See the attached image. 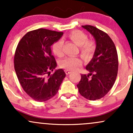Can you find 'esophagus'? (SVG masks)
Wrapping results in <instances>:
<instances>
[{"mask_svg": "<svg viewBox=\"0 0 133 133\" xmlns=\"http://www.w3.org/2000/svg\"><path fill=\"white\" fill-rule=\"evenodd\" d=\"M65 74H67V75H68V74H71V73H72V71H69V70H65Z\"/></svg>", "mask_w": 133, "mask_h": 133, "instance_id": "34e87169", "label": "esophagus"}]
</instances>
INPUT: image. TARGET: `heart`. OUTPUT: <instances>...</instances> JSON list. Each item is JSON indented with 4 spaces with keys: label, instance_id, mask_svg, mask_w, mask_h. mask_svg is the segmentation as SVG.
Listing matches in <instances>:
<instances>
[{
    "label": "heart",
    "instance_id": "1",
    "mask_svg": "<svg viewBox=\"0 0 133 133\" xmlns=\"http://www.w3.org/2000/svg\"><path fill=\"white\" fill-rule=\"evenodd\" d=\"M69 37L76 45L81 47V52L84 57H89L93 54L96 48V44L93 41H88V36L84 32L79 30L72 31L69 34ZM63 40L59 39L52 45V50L55 55L62 57L64 53L62 51ZM81 60L78 57H68L61 61L60 66L69 71H73L81 65Z\"/></svg>",
    "mask_w": 133,
    "mask_h": 133
}]
</instances>
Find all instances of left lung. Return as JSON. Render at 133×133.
Here are the masks:
<instances>
[{"instance_id":"1","label":"left lung","mask_w":133,"mask_h":133,"mask_svg":"<svg viewBox=\"0 0 133 133\" xmlns=\"http://www.w3.org/2000/svg\"><path fill=\"white\" fill-rule=\"evenodd\" d=\"M94 37L96 49L86 65L89 74H81L77 85L79 92L87 99H99L113 86L118 70V57L113 41L104 32L92 25H82Z\"/></svg>"}]
</instances>
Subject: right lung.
Returning a JSON list of instances; mask_svg holds the SVG:
<instances>
[{"label":"right lung","instance_id":"obj_1","mask_svg":"<svg viewBox=\"0 0 133 133\" xmlns=\"http://www.w3.org/2000/svg\"><path fill=\"white\" fill-rule=\"evenodd\" d=\"M62 32L39 29L27 32L19 41L14 56V68L19 81L34 100L46 101L56 95L65 77L57 67L51 45L60 39Z\"/></svg>","mask_w":133,"mask_h":133}]
</instances>
